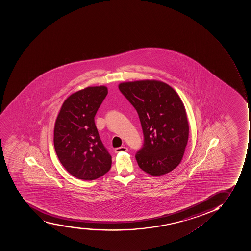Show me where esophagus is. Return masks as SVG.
Segmentation results:
<instances>
[{
	"instance_id": "obj_1",
	"label": "esophagus",
	"mask_w": 251,
	"mask_h": 251,
	"mask_svg": "<svg viewBox=\"0 0 251 251\" xmlns=\"http://www.w3.org/2000/svg\"><path fill=\"white\" fill-rule=\"evenodd\" d=\"M128 151V148L126 147H118V148H116L115 152L116 153H119V152H125L127 151Z\"/></svg>"
}]
</instances>
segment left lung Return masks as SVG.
I'll return each mask as SVG.
<instances>
[{
    "label": "left lung",
    "mask_w": 251,
    "mask_h": 251,
    "mask_svg": "<svg viewBox=\"0 0 251 251\" xmlns=\"http://www.w3.org/2000/svg\"><path fill=\"white\" fill-rule=\"evenodd\" d=\"M140 119L144 143L136 154L141 169L159 176L180 163L189 126L183 103L176 92L158 80L126 82L118 86Z\"/></svg>",
    "instance_id": "obj_1"
}]
</instances>
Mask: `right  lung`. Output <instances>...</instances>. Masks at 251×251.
Returning <instances> with one entry per match:
<instances>
[{"label":"right lung","instance_id":"add662e5","mask_svg":"<svg viewBox=\"0 0 251 251\" xmlns=\"http://www.w3.org/2000/svg\"><path fill=\"white\" fill-rule=\"evenodd\" d=\"M107 94L105 86L73 93L63 102L55 121L57 156L64 168L79 179L93 180L111 168L112 157L100 138L94 120Z\"/></svg>","mask_w":251,"mask_h":251}]
</instances>
